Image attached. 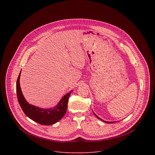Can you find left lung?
I'll return each mask as SVG.
<instances>
[{
    "instance_id": "1",
    "label": "left lung",
    "mask_w": 155,
    "mask_h": 155,
    "mask_svg": "<svg viewBox=\"0 0 155 155\" xmlns=\"http://www.w3.org/2000/svg\"><path fill=\"white\" fill-rule=\"evenodd\" d=\"M93 113H94V112H93ZM94 115H95V116H96V117L97 118H99V120H102V121H104V122H105V123H109V124H110V123H115V122H116V121H104V120H102L101 118H100L99 117H97V115H96L94 113Z\"/></svg>"
}]
</instances>
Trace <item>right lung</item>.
I'll use <instances>...</instances> for the list:
<instances>
[{"label": "right lung", "mask_w": 155, "mask_h": 155, "mask_svg": "<svg viewBox=\"0 0 155 155\" xmlns=\"http://www.w3.org/2000/svg\"><path fill=\"white\" fill-rule=\"evenodd\" d=\"M21 72V71L16 81V94L19 104L26 115L33 121L42 125L49 126L59 121L66 113L68 100L72 91L65 94L54 108L44 109L37 107L29 104L22 93L19 84Z\"/></svg>", "instance_id": "right-lung-1"}]
</instances>
